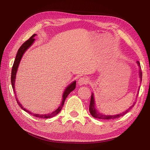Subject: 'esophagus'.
Here are the masks:
<instances>
[{
    "label": "esophagus",
    "instance_id": "1",
    "mask_svg": "<svg viewBox=\"0 0 150 150\" xmlns=\"http://www.w3.org/2000/svg\"><path fill=\"white\" fill-rule=\"evenodd\" d=\"M89 81V79L88 78H86V77H83V78H81L78 80V84L79 85L81 86L83 84H87Z\"/></svg>",
    "mask_w": 150,
    "mask_h": 150
}]
</instances>
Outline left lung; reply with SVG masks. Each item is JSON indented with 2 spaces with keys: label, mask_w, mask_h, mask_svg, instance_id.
I'll return each instance as SVG.
<instances>
[{
  "label": "left lung",
  "mask_w": 150,
  "mask_h": 150,
  "mask_svg": "<svg viewBox=\"0 0 150 150\" xmlns=\"http://www.w3.org/2000/svg\"><path fill=\"white\" fill-rule=\"evenodd\" d=\"M137 64L138 65V66L140 67L139 68V78H140V80L141 81H142V69H141V66H140V63L139 61H137ZM139 89H138L139 91ZM137 94V96H138ZM134 105V103L133 104L132 106L131 107H129V108H128V110H126L125 112H122V113H120V114L118 115H103L102 113H99V112H98L96 109V105H95V103H94V94L93 93H92L91 94V101H90V104H89V112L95 118H98V119H101V120H111V119H116V118H118V117H120L122 116H124L125 115H126L127 112H128L131 108H132Z\"/></svg>",
  "instance_id": "obj_1"
}]
</instances>
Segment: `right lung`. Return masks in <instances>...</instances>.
<instances>
[{"mask_svg":"<svg viewBox=\"0 0 150 150\" xmlns=\"http://www.w3.org/2000/svg\"><path fill=\"white\" fill-rule=\"evenodd\" d=\"M36 35V34H33V35L31 36V37L28 40H26V41L21 46V47L19 49L17 53V55L15 59V61L14 62H13V64L12 68V72H11V84H12V88L13 89V91H14V94H15V96H16V101L17 103L19 104V106L24 111H26L29 114H30L31 115H33L34 116H35L37 117H39V118H50V117H52L55 116L56 115H57L59 112L61 111V110H62V108L63 107V105H64V101L66 100V98L67 97L68 95L69 94V93L73 91L75 88H76V81H74V82H72L71 84H69V86H67V87L66 88L65 91L64 93H63L62 95V103H61V105L59 106L57 110L56 111H54V112H52V113H49V114H46V115H39V114H34V113L31 112L30 111H29L28 110H27L26 109H25L23 106H22V104L19 102L18 101V99L16 97V91H15V81H16V73H17V71L18 69V66L19 65V63L20 61L22 59V56H23V54H24V52H25V51L27 49H28L32 44H33L34 41V38Z\"/></svg>","mask_w":150,"mask_h":150,"instance_id":"right-lung-1","label":"right lung"}]
</instances>
